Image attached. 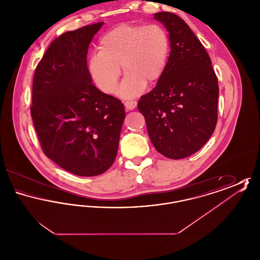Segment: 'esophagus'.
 <instances>
[{"label": "esophagus", "mask_w": 260, "mask_h": 260, "mask_svg": "<svg viewBox=\"0 0 260 260\" xmlns=\"http://www.w3.org/2000/svg\"><path fill=\"white\" fill-rule=\"evenodd\" d=\"M124 104L126 110H134L137 105V102L136 100H129V101H125Z\"/></svg>", "instance_id": "esophagus-1"}]
</instances>
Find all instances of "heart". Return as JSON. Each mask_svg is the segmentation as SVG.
Returning <instances> with one entry per match:
<instances>
[{
    "label": "heart",
    "instance_id": "b5f03b06",
    "mask_svg": "<svg viewBox=\"0 0 260 260\" xmlns=\"http://www.w3.org/2000/svg\"><path fill=\"white\" fill-rule=\"evenodd\" d=\"M99 50L87 62L88 73L95 86L102 92L113 94L122 66L126 76L118 94L133 99L146 85H155L161 80L171 53V40L161 25L123 23L99 40Z\"/></svg>",
    "mask_w": 260,
    "mask_h": 260
}]
</instances>
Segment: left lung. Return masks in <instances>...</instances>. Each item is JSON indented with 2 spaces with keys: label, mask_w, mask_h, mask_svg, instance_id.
Instances as JSON below:
<instances>
[{
  "label": "left lung",
  "mask_w": 260,
  "mask_h": 260,
  "mask_svg": "<svg viewBox=\"0 0 260 260\" xmlns=\"http://www.w3.org/2000/svg\"><path fill=\"white\" fill-rule=\"evenodd\" d=\"M154 18L169 32L171 53L161 80L137 108L154 147L178 160L196 153L214 132L218 82L207 50L182 18L168 12Z\"/></svg>",
  "instance_id": "1"
}]
</instances>
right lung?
<instances>
[{"label":"right lung","mask_w":260,"mask_h":260,"mask_svg":"<svg viewBox=\"0 0 260 260\" xmlns=\"http://www.w3.org/2000/svg\"><path fill=\"white\" fill-rule=\"evenodd\" d=\"M103 22L56 38L35 70L31 116L42 149L79 176L105 173L115 161L125 112L88 73V46Z\"/></svg>","instance_id":"add662e5"}]
</instances>
